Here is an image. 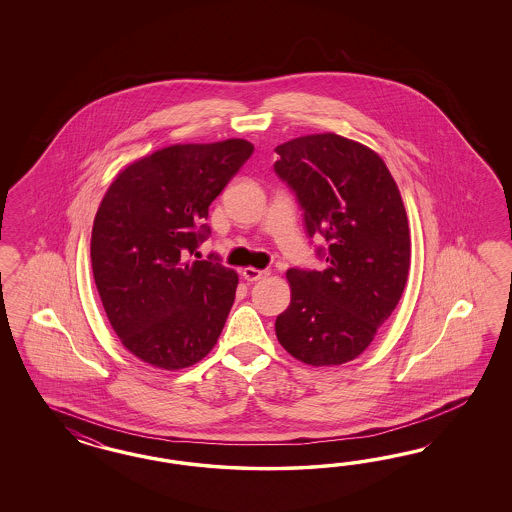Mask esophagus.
<instances>
[{
  "instance_id": "esophagus-1",
  "label": "esophagus",
  "mask_w": 512,
  "mask_h": 512,
  "mask_svg": "<svg viewBox=\"0 0 512 512\" xmlns=\"http://www.w3.org/2000/svg\"><path fill=\"white\" fill-rule=\"evenodd\" d=\"M242 276H244V279H248V281H259V279L266 278L268 272H266V270H259V268H253V266H248V268L242 270Z\"/></svg>"
}]
</instances>
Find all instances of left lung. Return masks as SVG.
<instances>
[{
	"label": "left lung",
	"instance_id": "left-lung-1",
	"mask_svg": "<svg viewBox=\"0 0 512 512\" xmlns=\"http://www.w3.org/2000/svg\"><path fill=\"white\" fill-rule=\"evenodd\" d=\"M274 171L295 191L306 233L323 234L325 270H287L291 304L276 319L287 353L338 366L366 351L402 298L411 238L402 195L385 161L334 133L283 142Z\"/></svg>",
	"mask_w": 512,
	"mask_h": 512
}]
</instances>
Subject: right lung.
Returning <instances> with one entry per match:
<instances>
[{
  "label": "right lung",
  "instance_id": "right-lung-1",
  "mask_svg": "<svg viewBox=\"0 0 512 512\" xmlns=\"http://www.w3.org/2000/svg\"><path fill=\"white\" fill-rule=\"evenodd\" d=\"M253 154L244 139L174 144L125 167L93 219L92 270L116 336L142 362L182 370L206 357L233 308L238 274L187 261L208 206Z\"/></svg>",
  "mask_w": 512,
  "mask_h": 512
}]
</instances>
